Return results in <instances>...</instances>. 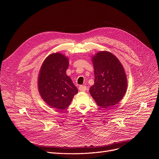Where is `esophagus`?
Returning <instances> with one entry per match:
<instances>
[{"label": "esophagus", "instance_id": "esophagus-1", "mask_svg": "<svg viewBox=\"0 0 159 159\" xmlns=\"http://www.w3.org/2000/svg\"><path fill=\"white\" fill-rule=\"evenodd\" d=\"M79 89L80 90V91L85 92L87 90V87L85 85H80L79 87Z\"/></svg>", "mask_w": 159, "mask_h": 159}]
</instances>
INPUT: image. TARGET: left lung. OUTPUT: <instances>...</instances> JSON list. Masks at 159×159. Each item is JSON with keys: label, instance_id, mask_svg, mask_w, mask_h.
Here are the masks:
<instances>
[{"label": "left lung", "instance_id": "1", "mask_svg": "<svg viewBox=\"0 0 159 159\" xmlns=\"http://www.w3.org/2000/svg\"><path fill=\"white\" fill-rule=\"evenodd\" d=\"M94 84L89 93L99 106L103 108L118 104L127 89L126 75L119 60L111 53L102 51L92 58Z\"/></svg>", "mask_w": 159, "mask_h": 159}]
</instances>
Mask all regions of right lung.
Wrapping results in <instances>:
<instances>
[{"label":"right lung","mask_w":159,"mask_h":159,"mask_svg":"<svg viewBox=\"0 0 159 159\" xmlns=\"http://www.w3.org/2000/svg\"><path fill=\"white\" fill-rule=\"evenodd\" d=\"M69 58L60 53L48 56L41 66L38 80L39 94L52 108L66 109L70 104L78 89L66 74Z\"/></svg>","instance_id":"obj_1"}]
</instances>
